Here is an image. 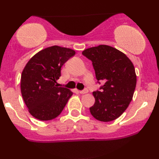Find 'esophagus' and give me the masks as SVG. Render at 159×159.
Instances as JSON below:
<instances>
[{"instance_id": "obj_1", "label": "esophagus", "mask_w": 159, "mask_h": 159, "mask_svg": "<svg viewBox=\"0 0 159 159\" xmlns=\"http://www.w3.org/2000/svg\"><path fill=\"white\" fill-rule=\"evenodd\" d=\"M78 93L81 94H85V93H88V90H87V89H84V90H79L78 91Z\"/></svg>"}]
</instances>
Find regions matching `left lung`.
Instances as JSON below:
<instances>
[{
	"instance_id": "obj_1",
	"label": "left lung",
	"mask_w": 159,
	"mask_h": 159,
	"mask_svg": "<svg viewBox=\"0 0 159 159\" xmlns=\"http://www.w3.org/2000/svg\"><path fill=\"white\" fill-rule=\"evenodd\" d=\"M82 54L93 62L96 79L104 82L101 90L93 93L95 103L90 107V114L102 122L117 119L126 110L135 90L132 62L124 53L106 45L87 48Z\"/></svg>"
}]
</instances>
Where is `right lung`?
I'll return each mask as SVG.
<instances>
[{"label":"right lung","mask_w":159,"mask_h":159,"mask_svg":"<svg viewBox=\"0 0 159 159\" xmlns=\"http://www.w3.org/2000/svg\"><path fill=\"white\" fill-rule=\"evenodd\" d=\"M75 52L64 47H48L36 53L27 63L21 76V93L29 113L48 121L59 116L73 93L58 87L61 67Z\"/></svg>","instance_id":"1"}]
</instances>
